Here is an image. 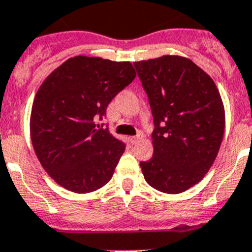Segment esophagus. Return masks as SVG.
<instances>
[{"label":"esophagus","instance_id":"esophagus-1","mask_svg":"<svg viewBox=\"0 0 252 252\" xmlns=\"http://www.w3.org/2000/svg\"><path fill=\"white\" fill-rule=\"evenodd\" d=\"M141 139H142L141 133H139V135H136V136L130 137V140H131V142H132V144H136V142L140 141V140H141Z\"/></svg>","mask_w":252,"mask_h":252}]
</instances>
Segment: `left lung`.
Masks as SVG:
<instances>
[{"mask_svg": "<svg viewBox=\"0 0 252 252\" xmlns=\"http://www.w3.org/2000/svg\"><path fill=\"white\" fill-rule=\"evenodd\" d=\"M154 117V154L141 161L149 186L182 193L207 174L224 132V107L215 82L188 58L164 55L133 63Z\"/></svg>", "mask_w": 252, "mask_h": 252, "instance_id": "obj_1", "label": "left lung"}]
</instances>
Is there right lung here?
I'll use <instances>...</instances> for the list:
<instances>
[{"label":"right lung","mask_w":252,"mask_h":252,"mask_svg":"<svg viewBox=\"0 0 252 252\" xmlns=\"http://www.w3.org/2000/svg\"><path fill=\"white\" fill-rule=\"evenodd\" d=\"M135 77L130 62L78 55L40 86L31 108V142L59 186L90 193L110 182L126 145L95 121Z\"/></svg>","instance_id":"1"}]
</instances>
